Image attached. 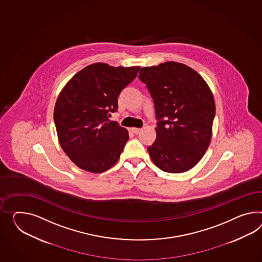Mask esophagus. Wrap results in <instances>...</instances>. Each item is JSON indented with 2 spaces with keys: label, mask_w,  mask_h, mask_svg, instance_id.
<instances>
[{
  "label": "esophagus",
  "mask_w": 262,
  "mask_h": 262,
  "mask_svg": "<svg viewBox=\"0 0 262 262\" xmlns=\"http://www.w3.org/2000/svg\"><path fill=\"white\" fill-rule=\"evenodd\" d=\"M131 131H132L134 134L138 135L140 132H141V128L133 127L131 128Z\"/></svg>",
  "instance_id": "obj_1"
}]
</instances>
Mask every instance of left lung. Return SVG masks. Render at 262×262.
<instances>
[{
	"label": "left lung",
	"instance_id": "obj_1",
	"mask_svg": "<svg viewBox=\"0 0 262 262\" xmlns=\"http://www.w3.org/2000/svg\"><path fill=\"white\" fill-rule=\"evenodd\" d=\"M139 78L153 98L157 138L148 146L155 164L164 172L183 173L194 167L208 149L215 100L193 68L166 61L142 68Z\"/></svg>",
	"mask_w": 262,
	"mask_h": 262
}]
</instances>
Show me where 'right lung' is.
Returning <instances> with one entry per match:
<instances>
[{"mask_svg": "<svg viewBox=\"0 0 262 262\" xmlns=\"http://www.w3.org/2000/svg\"><path fill=\"white\" fill-rule=\"evenodd\" d=\"M139 70L97 62L75 74L60 91L54 122L60 147L78 167L102 173L119 161L129 135L109 118Z\"/></svg>", "mask_w": 262, "mask_h": 262, "instance_id": "obj_1", "label": "right lung"}]
</instances>
